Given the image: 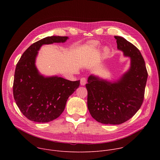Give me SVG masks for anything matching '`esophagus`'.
Segmentation results:
<instances>
[{
  "mask_svg": "<svg viewBox=\"0 0 160 160\" xmlns=\"http://www.w3.org/2000/svg\"><path fill=\"white\" fill-rule=\"evenodd\" d=\"M86 82H87V79L85 77H83L80 79V84L82 85H85L86 84Z\"/></svg>",
  "mask_w": 160,
  "mask_h": 160,
  "instance_id": "1",
  "label": "esophagus"
}]
</instances>
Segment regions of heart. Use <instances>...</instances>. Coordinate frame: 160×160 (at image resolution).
<instances>
[{"label": "heart", "instance_id": "obj_1", "mask_svg": "<svg viewBox=\"0 0 160 160\" xmlns=\"http://www.w3.org/2000/svg\"><path fill=\"white\" fill-rule=\"evenodd\" d=\"M90 43H91V45H97V43L96 42H91Z\"/></svg>", "mask_w": 160, "mask_h": 160}]
</instances>
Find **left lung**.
I'll return each mask as SVG.
<instances>
[{
  "mask_svg": "<svg viewBox=\"0 0 160 160\" xmlns=\"http://www.w3.org/2000/svg\"><path fill=\"white\" fill-rule=\"evenodd\" d=\"M115 38L117 48L125 56L130 57L129 70L117 82L90 75L85 85L90 115L103 124L119 125L133 117L143 102L148 75L139 50L123 37Z\"/></svg>",
  "mask_w": 160,
  "mask_h": 160,
  "instance_id": "left-lung-1",
  "label": "left lung"
}]
</instances>
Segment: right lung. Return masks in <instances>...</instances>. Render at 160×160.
Segmentation results:
<instances>
[{"label":"right lung","instance_id":"add662e5","mask_svg":"<svg viewBox=\"0 0 160 160\" xmlns=\"http://www.w3.org/2000/svg\"><path fill=\"white\" fill-rule=\"evenodd\" d=\"M68 37L52 36L41 39L24 52L16 67L13 96L21 112L28 120L39 123L52 121L63 112L66 101L80 85V80L44 77L35 66L38 51L43 44L64 42Z\"/></svg>","mask_w":160,"mask_h":160}]
</instances>
